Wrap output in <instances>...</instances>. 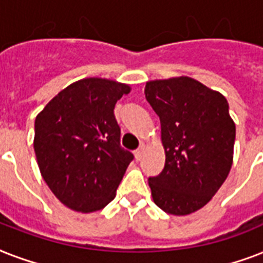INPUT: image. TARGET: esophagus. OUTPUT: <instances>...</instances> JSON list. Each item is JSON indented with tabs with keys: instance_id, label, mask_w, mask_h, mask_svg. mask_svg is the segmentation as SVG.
I'll return each instance as SVG.
<instances>
[{
	"instance_id": "esophagus-1",
	"label": "esophagus",
	"mask_w": 263,
	"mask_h": 263,
	"mask_svg": "<svg viewBox=\"0 0 263 263\" xmlns=\"http://www.w3.org/2000/svg\"><path fill=\"white\" fill-rule=\"evenodd\" d=\"M143 150H144V144H142V146H140V147L135 152V158L138 161L142 160V157H143Z\"/></svg>"
}]
</instances>
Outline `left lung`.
I'll return each mask as SVG.
<instances>
[{
    "label": "left lung",
    "mask_w": 263,
    "mask_h": 263,
    "mask_svg": "<svg viewBox=\"0 0 263 263\" xmlns=\"http://www.w3.org/2000/svg\"><path fill=\"white\" fill-rule=\"evenodd\" d=\"M146 99L161 121L162 172L148 177L154 203L185 216L212 199L233 160L236 128L225 97L181 76L146 83Z\"/></svg>",
    "instance_id": "left-lung-1"
}]
</instances>
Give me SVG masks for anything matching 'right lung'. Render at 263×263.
I'll use <instances>...</instances> for the list:
<instances>
[{
	"mask_svg": "<svg viewBox=\"0 0 263 263\" xmlns=\"http://www.w3.org/2000/svg\"><path fill=\"white\" fill-rule=\"evenodd\" d=\"M131 87L88 78L60 91L35 119L34 150L51 192L72 210L91 213L115 199L134 160L121 147L115 105Z\"/></svg>",
	"mask_w": 263,
	"mask_h": 263,
	"instance_id": "add662e5",
	"label": "right lung"
}]
</instances>
